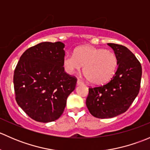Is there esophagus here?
<instances>
[{"instance_id": "obj_1", "label": "esophagus", "mask_w": 150, "mask_h": 150, "mask_svg": "<svg viewBox=\"0 0 150 150\" xmlns=\"http://www.w3.org/2000/svg\"><path fill=\"white\" fill-rule=\"evenodd\" d=\"M77 84L78 85H83V82L82 81H81V80L78 79V81H77Z\"/></svg>"}]
</instances>
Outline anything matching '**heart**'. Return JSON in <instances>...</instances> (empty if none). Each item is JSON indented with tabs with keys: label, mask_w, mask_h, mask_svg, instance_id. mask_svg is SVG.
Wrapping results in <instances>:
<instances>
[{
	"label": "heart",
	"mask_w": 150,
	"mask_h": 150,
	"mask_svg": "<svg viewBox=\"0 0 150 150\" xmlns=\"http://www.w3.org/2000/svg\"><path fill=\"white\" fill-rule=\"evenodd\" d=\"M118 60L110 51L91 46L77 48L74 54H67L63 59L64 70L68 74L78 72L83 67L85 76L94 85L110 81L117 70Z\"/></svg>",
	"instance_id": "obj_1"
}]
</instances>
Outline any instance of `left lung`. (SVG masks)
<instances>
[{
	"label": "left lung",
	"instance_id": "1",
	"mask_svg": "<svg viewBox=\"0 0 150 150\" xmlns=\"http://www.w3.org/2000/svg\"><path fill=\"white\" fill-rule=\"evenodd\" d=\"M114 50L118 67L111 81L90 88L86 106L97 118H111L125 112L138 95L142 69L134 54L122 45L107 43Z\"/></svg>",
	"mask_w": 150,
	"mask_h": 150
}]
</instances>
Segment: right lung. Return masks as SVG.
I'll return each mask as SVG.
<instances>
[{
	"label": "right lung",
	"mask_w": 150,
	"mask_h": 150,
	"mask_svg": "<svg viewBox=\"0 0 150 150\" xmlns=\"http://www.w3.org/2000/svg\"><path fill=\"white\" fill-rule=\"evenodd\" d=\"M62 42H43L27 49L13 73L16 101L30 117L48 122L62 115L77 78L63 67L65 53Z\"/></svg>",
	"instance_id": "1"
}]
</instances>
